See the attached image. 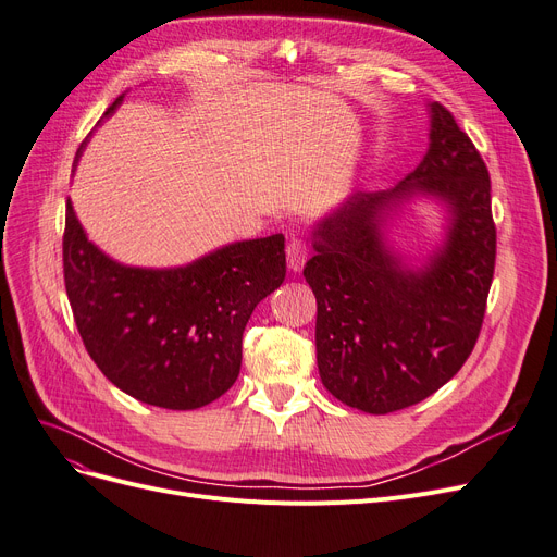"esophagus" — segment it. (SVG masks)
<instances>
[{"label":"esophagus","instance_id":"esophagus-1","mask_svg":"<svg viewBox=\"0 0 557 557\" xmlns=\"http://www.w3.org/2000/svg\"><path fill=\"white\" fill-rule=\"evenodd\" d=\"M305 261H307V246L302 244L300 238L288 240V246H286V265H288V271L300 273Z\"/></svg>","mask_w":557,"mask_h":557}]
</instances>
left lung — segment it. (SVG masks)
<instances>
[{"instance_id": "left-lung-1", "label": "left lung", "mask_w": 557, "mask_h": 557, "mask_svg": "<svg viewBox=\"0 0 557 557\" xmlns=\"http://www.w3.org/2000/svg\"><path fill=\"white\" fill-rule=\"evenodd\" d=\"M421 163L392 190L350 193L309 227L305 280L317 296V361L325 389L367 414L417 405L471 355L496 261L490 173L437 102ZM434 203L443 236L405 253L393 227Z\"/></svg>"}]
</instances>
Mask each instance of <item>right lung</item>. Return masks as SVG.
Returning <instances> with one entry per match:
<instances>
[{"label": "right lung", "mask_w": 557, "mask_h": 557, "mask_svg": "<svg viewBox=\"0 0 557 557\" xmlns=\"http://www.w3.org/2000/svg\"><path fill=\"white\" fill-rule=\"evenodd\" d=\"M63 273L84 346L107 380L145 405L198 409L238 377L246 323L286 275L284 236L234 240L184 265L145 269L95 246L67 198Z\"/></svg>", "instance_id": "add662e5"}]
</instances>
